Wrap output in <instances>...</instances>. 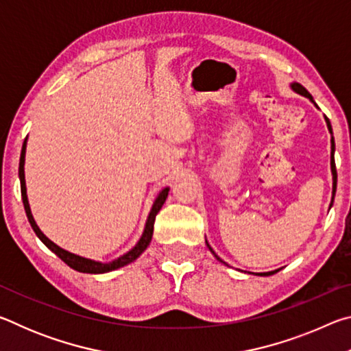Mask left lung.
Returning <instances> with one entry per match:
<instances>
[{"mask_svg": "<svg viewBox=\"0 0 351 351\" xmlns=\"http://www.w3.org/2000/svg\"><path fill=\"white\" fill-rule=\"evenodd\" d=\"M291 90L293 91H295L297 94H300V96H304V97H306V99H310L311 102L314 104V100H313V96L310 93H308L304 86L300 85V83H297V82H294V83H291ZM316 105V104H314ZM317 106V105H316ZM325 122H326V127H328V130H330V133H331V123H330V121H328V117L325 116ZM335 147V144H332V139H331V148ZM331 173H332V199H335V193H336V184H337V173H336V164H335V161H332V153H331ZM332 199H331V203H332ZM331 206V204H330ZM207 243V241H206ZM207 247L210 249V252L215 255L217 257V260H219L221 261V263H224V265H228L226 263V261H223L221 258L218 257V255L213 252V249L210 247V245L209 243H207ZM276 272H278V269H276V271H269V272H260V274H255V276H272V274H276Z\"/></svg>", "mask_w": 351, "mask_h": 351, "instance_id": "left-lung-1", "label": "left lung"}]
</instances>
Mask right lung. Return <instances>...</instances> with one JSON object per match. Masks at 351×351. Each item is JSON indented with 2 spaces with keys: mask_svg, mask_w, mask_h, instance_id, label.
Here are the masks:
<instances>
[{
  "mask_svg": "<svg viewBox=\"0 0 351 351\" xmlns=\"http://www.w3.org/2000/svg\"><path fill=\"white\" fill-rule=\"evenodd\" d=\"M25 156H26V139L23 142V148H21V156H20V169H19V175H20V182H21V197H23V204H25V210H26V215L29 223H31L34 232L37 234L38 239L45 243V245L51 249L52 252L56 255H58L64 263H66L69 268H73L79 272H86V274H104V272H110V271H114L117 268H122V266H125L128 263H132L136 258L139 257V255L145 251L147 246L150 245L152 241V235H153V226H154V218H156L158 212L161 210L162 204L165 203V198H167L169 195V187H165L164 190H161L158 195V198L154 199L153 207L150 213H148V218H147V223H145V229H144V234H142L141 240L136 243V246L132 249V251H128L127 254L121 255V257L108 261V263H100V261L96 260H90V258H85V257H80V255H75L73 252H68L62 249L60 246H57L54 241H51L47 237L41 232L40 228L35 223V219L32 217V212H31V207H29V201H27V195H26V181H25Z\"/></svg>",
  "mask_w": 351,
  "mask_h": 351,
  "instance_id": "1",
  "label": "right lung"
}]
</instances>
